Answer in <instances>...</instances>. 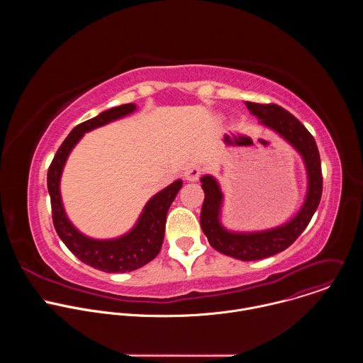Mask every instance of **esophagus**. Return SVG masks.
Here are the masks:
<instances>
[{
  "instance_id": "34e87169",
  "label": "esophagus",
  "mask_w": 363,
  "mask_h": 363,
  "mask_svg": "<svg viewBox=\"0 0 363 363\" xmlns=\"http://www.w3.org/2000/svg\"><path fill=\"white\" fill-rule=\"evenodd\" d=\"M199 177H201V168L196 165H192L185 171V178L188 181H196Z\"/></svg>"
}]
</instances>
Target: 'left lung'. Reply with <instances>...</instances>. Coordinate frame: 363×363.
Returning <instances> with one entry per match:
<instances>
[{
    "mask_svg": "<svg viewBox=\"0 0 363 363\" xmlns=\"http://www.w3.org/2000/svg\"><path fill=\"white\" fill-rule=\"evenodd\" d=\"M245 105L251 115L280 133L301 155L308 177L306 201L297 216L284 225L258 233H231L225 230L220 223L223 203L220 185L210 175L201 178L205 198L199 221L203 234L217 251L242 262H254L281 252L306 230L319 206L323 178L320 155L315 138L290 112L274 103L262 105V103L245 101Z\"/></svg>",
    "mask_w": 363,
    "mask_h": 363,
    "instance_id": "8db88e82",
    "label": "left lung"
}]
</instances>
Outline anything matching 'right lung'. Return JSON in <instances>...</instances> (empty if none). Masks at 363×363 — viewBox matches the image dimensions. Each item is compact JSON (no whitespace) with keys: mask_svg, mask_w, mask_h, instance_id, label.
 Instances as JSON below:
<instances>
[{"mask_svg":"<svg viewBox=\"0 0 363 363\" xmlns=\"http://www.w3.org/2000/svg\"><path fill=\"white\" fill-rule=\"evenodd\" d=\"M135 109L133 103H128L77 125L57 149L47 172L51 213L59 237L80 262L105 273L133 272L160 254L165 235L167 214L182 186V181L178 179L153 195L145 205L136 225L128 234L115 240H93L77 231L69 221L60 196V177L69 153L86 132L123 118Z\"/></svg>","mask_w":363,"mask_h":363,"instance_id":"right-lung-1","label":"right lung"}]
</instances>
